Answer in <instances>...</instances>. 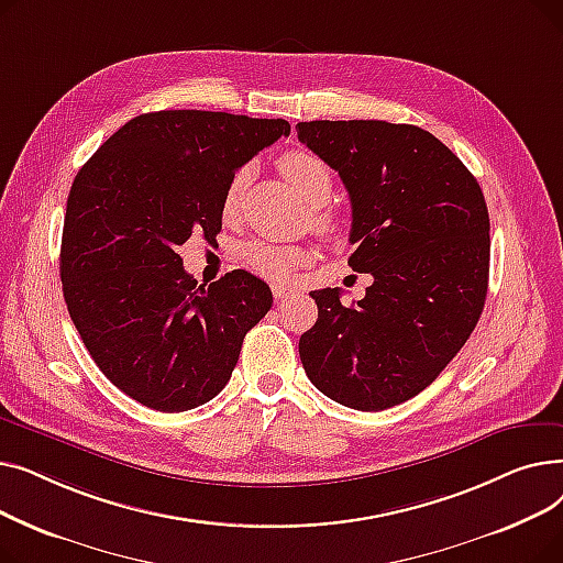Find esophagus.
I'll list each match as a JSON object with an SVG mask.
<instances>
[{
	"mask_svg": "<svg viewBox=\"0 0 563 563\" xmlns=\"http://www.w3.org/2000/svg\"><path fill=\"white\" fill-rule=\"evenodd\" d=\"M272 291H274V299H276V301H285V299L294 297V289L283 287V285H274V287H272Z\"/></svg>",
	"mask_w": 563,
	"mask_h": 563,
	"instance_id": "obj_1",
	"label": "esophagus"
}]
</instances>
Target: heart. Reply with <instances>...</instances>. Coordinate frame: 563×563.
Masks as SVG:
<instances>
[{
	"mask_svg": "<svg viewBox=\"0 0 563 563\" xmlns=\"http://www.w3.org/2000/svg\"><path fill=\"white\" fill-rule=\"evenodd\" d=\"M280 170L291 183V187L299 191V196L312 205L321 207L331 198L333 191V173L329 164L314 153L308 151H291L280 157ZM249 183V168L234 170L230 177L225 196H223V212L232 214L236 207H240V200L244 196ZM317 225L323 230L333 228V219L329 214H317ZM242 260L253 269L255 274L272 278V280H287L291 274L297 272V266L308 260V251L299 246H283V244H269V242H249L242 246Z\"/></svg>",
	"mask_w": 563,
	"mask_h": 563,
	"instance_id": "1",
	"label": "heart"
}]
</instances>
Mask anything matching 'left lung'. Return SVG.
<instances>
[{"mask_svg": "<svg viewBox=\"0 0 563 563\" xmlns=\"http://www.w3.org/2000/svg\"><path fill=\"white\" fill-rule=\"evenodd\" d=\"M306 143L351 198L349 266L365 299L310 291L317 321L299 340L312 386L356 410L420 395L475 331L488 291L490 221L479 183L431 132L386 121H310Z\"/></svg>", "mask_w": 563, "mask_h": 563, "instance_id": "8db88e82", "label": "left lung"}]
</instances>
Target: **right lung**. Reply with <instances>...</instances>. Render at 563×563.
I'll return each instance as SVG.
<instances>
[{"label":"right lung","mask_w":563,"mask_h":563,"mask_svg":"<svg viewBox=\"0 0 563 563\" xmlns=\"http://www.w3.org/2000/svg\"><path fill=\"white\" fill-rule=\"evenodd\" d=\"M289 134L283 118L175 109L132 118L73 183L62 240L64 299L118 390L183 412L214 399L274 297L244 269L210 287L177 255L221 232L230 177Z\"/></svg>","instance_id":"1"}]
</instances>
